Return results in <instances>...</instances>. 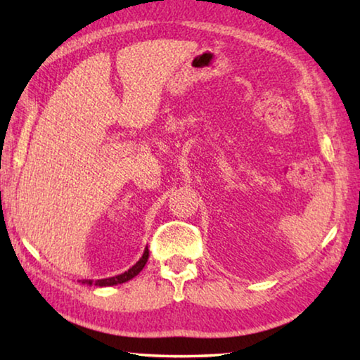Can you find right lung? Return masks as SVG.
<instances>
[{"instance_id": "obj_1", "label": "right lung", "mask_w": 360, "mask_h": 360, "mask_svg": "<svg viewBox=\"0 0 360 360\" xmlns=\"http://www.w3.org/2000/svg\"><path fill=\"white\" fill-rule=\"evenodd\" d=\"M149 259V249L146 248L144 252L141 255V259H139L135 265H133L131 268H129V270L120 273V275H115V276H111V278H105V279H96V281H94V279H79V283L82 284H87V285H98V288H108V285H115V284H122V283H127L130 281L131 278H135L139 271L143 270L146 262H148Z\"/></svg>"}]
</instances>
